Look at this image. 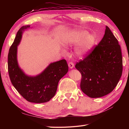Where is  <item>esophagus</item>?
<instances>
[{
	"label": "esophagus",
	"mask_w": 129,
	"mask_h": 129,
	"mask_svg": "<svg viewBox=\"0 0 129 129\" xmlns=\"http://www.w3.org/2000/svg\"><path fill=\"white\" fill-rule=\"evenodd\" d=\"M68 66H69V67L70 68L72 69V68H73L74 67V63H73L72 62H69V63H68Z\"/></svg>",
	"instance_id": "obj_1"
}]
</instances>
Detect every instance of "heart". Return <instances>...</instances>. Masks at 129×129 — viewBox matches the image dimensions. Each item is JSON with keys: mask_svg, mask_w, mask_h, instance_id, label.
<instances>
[{"mask_svg": "<svg viewBox=\"0 0 129 129\" xmlns=\"http://www.w3.org/2000/svg\"><path fill=\"white\" fill-rule=\"evenodd\" d=\"M96 42V38L84 30H75L64 35L62 44L64 47H69L80 44L76 49V54L82 57L91 52Z\"/></svg>", "mask_w": 129, "mask_h": 129, "instance_id": "1", "label": "heart"}]
</instances>
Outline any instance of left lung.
<instances>
[{
  "label": "left lung",
  "mask_w": 129,
  "mask_h": 129,
  "mask_svg": "<svg viewBox=\"0 0 129 129\" xmlns=\"http://www.w3.org/2000/svg\"><path fill=\"white\" fill-rule=\"evenodd\" d=\"M75 68L82 75V91L89 97L104 96L115 89L122 74L123 58L118 41L108 26L98 45Z\"/></svg>",
  "instance_id": "1"
}]
</instances>
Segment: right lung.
<instances>
[{"label": "right lung", "mask_w": 129, "mask_h": 129, "mask_svg": "<svg viewBox=\"0 0 129 129\" xmlns=\"http://www.w3.org/2000/svg\"><path fill=\"white\" fill-rule=\"evenodd\" d=\"M29 25L21 27L18 30L8 54V71L10 80L18 92L29 102L45 103L55 95L58 83L68 71V66L63 59L50 63L36 76L26 75L19 67L17 46L20 43L23 31Z\"/></svg>", "instance_id": "add662e5"}]
</instances>
